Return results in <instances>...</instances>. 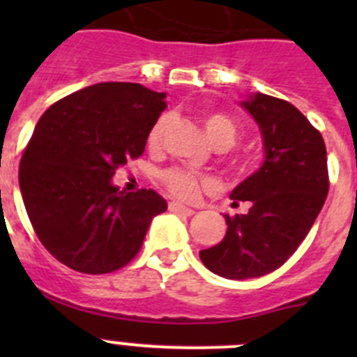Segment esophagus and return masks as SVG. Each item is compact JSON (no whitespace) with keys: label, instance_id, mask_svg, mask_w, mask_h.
Returning a JSON list of instances; mask_svg holds the SVG:
<instances>
[{"label":"esophagus","instance_id":"1","mask_svg":"<svg viewBox=\"0 0 357 357\" xmlns=\"http://www.w3.org/2000/svg\"><path fill=\"white\" fill-rule=\"evenodd\" d=\"M169 211H172V213L184 214V216H191V214L195 213V211L191 209V207L182 206V204H178V202H169Z\"/></svg>","mask_w":357,"mask_h":357}]
</instances>
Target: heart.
Returning a JSON list of instances; mask_svg holds the SVG:
<instances>
[{
  "mask_svg": "<svg viewBox=\"0 0 357 357\" xmlns=\"http://www.w3.org/2000/svg\"><path fill=\"white\" fill-rule=\"evenodd\" d=\"M202 125L206 135L209 137L211 143L218 148H227L234 143L238 137V125H236L229 116L225 114H206L202 118ZM169 127V116L164 114L151 125L150 132H148L146 143L150 150H157L162 143V137ZM164 184L168 185L169 191L176 195L178 198L184 200H193L198 197L202 188L211 185V178L207 176L195 175L191 172H182V169H172V172L164 173Z\"/></svg>",
  "mask_w": 357,
  "mask_h": 357,
  "instance_id": "b5f03b06",
  "label": "heart"
}]
</instances>
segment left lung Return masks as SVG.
<instances>
[{
    "mask_svg": "<svg viewBox=\"0 0 357 357\" xmlns=\"http://www.w3.org/2000/svg\"><path fill=\"white\" fill-rule=\"evenodd\" d=\"M239 105L259 127L264 159L230 193L232 206L250 204L248 213L223 214L225 238L200 250L211 272L232 280L282 266L307 236L329 191L326 144L301 110L263 93L248 94Z\"/></svg>",
    "mask_w": 357,
    "mask_h": 357,
    "instance_id": "1",
    "label": "left lung"
}]
</instances>
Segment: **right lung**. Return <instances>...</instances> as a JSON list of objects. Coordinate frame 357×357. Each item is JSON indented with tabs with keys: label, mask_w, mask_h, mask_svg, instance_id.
Here are the masks:
<instances>
[{
	"label": "right lung",
	"mask_w": 357,
	"mask_h": 357,
	"mask_svg": "<svg viewBox=\"0 0 357 357\" xmlns=\"http://www.w3.org/2000/svg\"><path fill=\"white\" fill-rule=\"evenodd\" d=\"M166 93L103 82L62 98L37 121L19 164L28 218L46 250L82 273H109L139 252L168 204L153 189L125 193L112 176L143 155Z\"/></svg>",
	"instance_id": "1"
}]
</instances>
